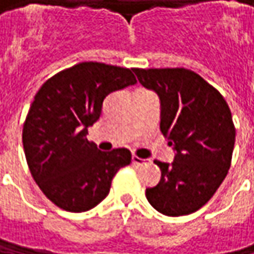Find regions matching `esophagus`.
<instances>
[{
	"label": "esophagus",
	"instance_id": "1",
	"mask_svg": "<svg viewBox=\"0 0 254 254\" xmlns=\"http://www.w3.org/2000/svg\"><path fill=\"white\" fill-rule=\"evenodd\" d=\"M133 163L134 165H137V166H143V165H146L147 163V159H143V157H138V156H136V154H133Z\"/></svg>",
	"mask_w": 254,
	"mask_h": 254
}]
</instances>
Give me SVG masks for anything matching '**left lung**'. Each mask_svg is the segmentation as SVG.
Masks as SVG:
<instances>
[{
    "instance_id": "left-lung-1",
    "label": "left lung",
    "mask_w": 254,
    "mask_h": 254,
    "mask_svg": "<svg viewBox=\"0 0 254 254\" xmlns=\"http://www.w3.org/2000/svg\"><path fill=\"white\" fill-rule=\"evenodd\" d=\"M138 82L157 92L160 131L176 150L172 165L154 160L160 182L146 190L159 212L179 217L204 207L231 166L236 127L224 97L185 67H133Z\"/></svg>"
}]
</instances>
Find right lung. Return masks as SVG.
Returning a JSON list of instances; mask_svg holds the SVG:
<instances>
[{
  "mask_svg": "<svg viewBox=\"0 0 254 254\" xmlns=\"http://www.w3.org/2000/svg\"><path fill=\"white\" fill-rule=\"evenodd\" d=\"M127 67L82 62L42 85L23 126L28 169L56 207L83 212L108 195L116 173L131 163L128 149L101 152L86 138L111 92L136 83Z\"/></svg>",
  "mask_w": 254,
  "mask_h": 254,
  "instance_id": "add662e5",
  "label": "right lung"
}]
</instances>
